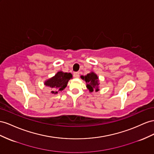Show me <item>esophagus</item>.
<instances>
[{
    "label": "esophagus",
    "mask_w": 154,
    "mask_h": 154,
    "mask_svg": "<svg viewBox=\"0 0 154 154\" xmlns=\"http://www.w3.org/2000/svg\"><path fill=\"white\" fill-rule=\"evenodd\" d=\"M73 75H74V78H78L79 76H80V72H74Z\"/></svg>",
    "instance_id": "obj_1"
}]
</instances>
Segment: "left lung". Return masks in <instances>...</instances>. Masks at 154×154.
Returning <instances> with one entry per match:
<instances>
[{
	"instance_id": "left-lung-1",
	"label": "left lung",
	"mask_w": 154,
	"mask_h": 154,
	"mask_svg": "<svg viewBox=\"0 0 154 154\" xmlns=\"http://www.w3.org/2000/svg\"><path fill=\"white\" fill-rule=\"evenodd\" d=\"M80 78L86 83V87L90 93L98 92L99 89V78L96 73L94 72H90L85 76H81Z\"/></svg>"
}]
</instances>
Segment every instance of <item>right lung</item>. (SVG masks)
I'll list each match as a JSON object with an SVG mask.
<instances>
[{"label":"right lung","instance_id":"1","mask_svg":"<svg viewBox=\"0 0 154 154\" xmlns=\"http://www.w3.org/2000/svg\"><path fill=\"white\" fill-rule=\"evenodd\" d=\"M72 78L71 73L58 71L54 76L45 80L44 84L48 86L52 90L51 93L57 94L60 91H62L67 85L69 80Z\"/></svg>","mask_w":154,"mask_h":154}]
</instances>
